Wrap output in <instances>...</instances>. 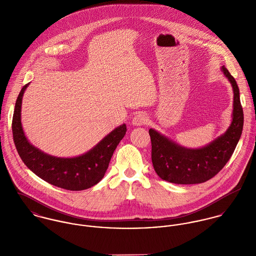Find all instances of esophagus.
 I'll return each mask as SVG.
<instances>
[{
    "instance_id": "34e87169",
    "label": "esophagus",
    "mask_w": 256,
    "mask_h": 256,
    "mask_svg": "<svg viewBox=\"0 0 256 256\" xmlns=\"http://www.w3.org/2000/svg\"><path fill=\"white\" fill-rule=\"evenodd\" d=\"M146 121H148V117H146V114L139 112L134 116L132 122H133V125H135V126H141V125H145Z\"/></svg>"
}]
</instances>
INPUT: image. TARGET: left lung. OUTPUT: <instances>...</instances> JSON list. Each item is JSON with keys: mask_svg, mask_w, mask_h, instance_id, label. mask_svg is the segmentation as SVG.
<instances>
[{"mask_svg": "<svg viewBox=\"0 0 256 256\" xmlns=\"http://www.w3.org/2000/svg\"><path fill=\"white\" fill-rule=\"evenodd\" d=\"M222 71L234 90L232 121L224 135L208 146L190 150L176 145L152 129L148 130L152 162L162 180L176 184L205 182L219 174L230 158L242 132L244 111L234 78L224 66Z\"/></svg>", "mask_w": 256, "mask_h": 256, "instance_id": "1", "label": "left lung"}]
</instances>
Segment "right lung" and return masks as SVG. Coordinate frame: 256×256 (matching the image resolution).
I'll return each instance as SVG.
<instances>
[{"label":"right lung","mask_w":256,"mask_h":256,"mask_svg":"<svg viewBox=\"0 0 256 256\" xmlns=\"http://www.w3.org/2000/svg\"><path fill=\"white\" fill-rule=\"evenodd\" d=\"M28 86H24L16 98L12 122L14 142L24 164L46 182L67 190H84L100 182L116 146L126 134V125L114 129L94 148L80 156L65 158L46 154L28 141L22 127V100Z\"/></svg>","instance_id":"right-lung-1"}]
</instances>
